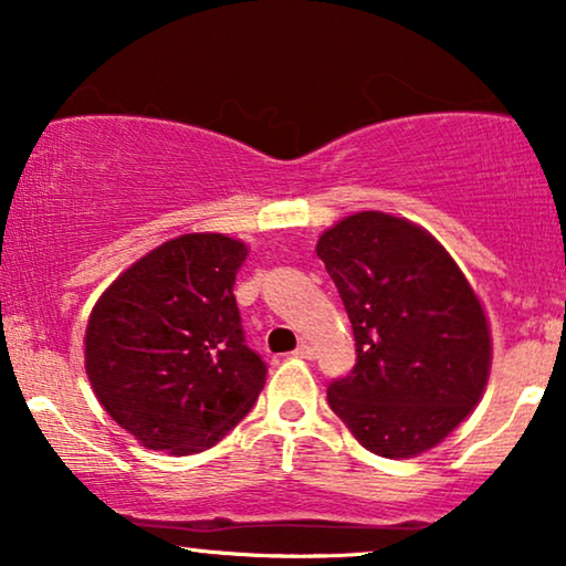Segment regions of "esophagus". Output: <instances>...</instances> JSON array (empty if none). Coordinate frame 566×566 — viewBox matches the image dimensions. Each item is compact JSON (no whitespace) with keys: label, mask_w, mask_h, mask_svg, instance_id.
<instances>
[{"label":"esophagus","mask_w":566,"mask_h":566,"mask_svg":"<svg viewBox=\"0 0 566 566\" xmlns=\"http://www.w3.org/2000/svg\"><path fill=\"white\" fill-rule=\"evenodd\" d=\"M293 355H296V358H304V360H312L314 358V347L312 345H306V343H301L296 350H293Z\"/></svg>","instance_id":"34e87169"}]
</instances>
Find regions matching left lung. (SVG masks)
I'll list each match as a JSON object with an SVG mask.
<instances>
[{"label":"left lung","instance_id":"1","mask_svg":"<svg viewBox=\"0 0 566 566\" xmlns=\"http://www.w3.org/2000/svg\"><path fill=\"white\" fill-rule=\"evenodd\" d=\"M316 254L343 298L355 366L327 401L355 440L384 459H412L467 420L490 376L484 308L451 254L412 221L347 216Z\"/></svg>","mask_w":566,"mask_h":566}]
</instances>
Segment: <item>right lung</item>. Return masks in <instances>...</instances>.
<instances>
[{
	"label": "right lung",
	"mask_w": 566,
	"mask_h": 566,
	"mask_svg": "<svg viewBox=\"0 0 566 566\" xmlns=\"http://www.w3.org/2000/svg\"><path fill=\"white\" fill-rule=\"evenodd\" d=\"M247 247L182 234L130 265L92 308L84 368L105 412L151 451L200 453L258 401L268 366L234 298Z\"/></svg>",
	"instance_id": "right-lung-1"
}]
</instances>
